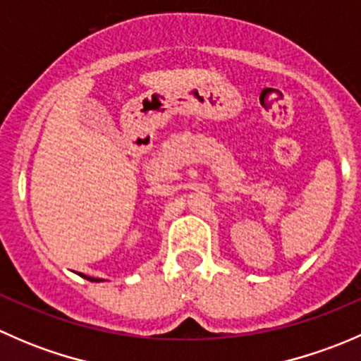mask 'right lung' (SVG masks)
<instances>
[{"label":"right lung","mask_w":361,"mask_h":361,"mask_svg":"<svg viewBox=\"0 0 361 361\" xmlns=\"http://www.w3.org/2000/svg\"><path fill=\"white\" fill-rule=\"evenodd\" d=\"M89 279V281H99V279H94V278H87Z\"/></svg>","instance_id":"obj_1"}]
</instances>
